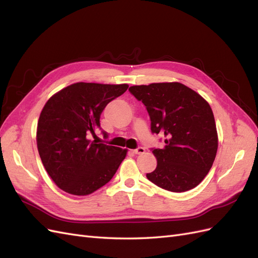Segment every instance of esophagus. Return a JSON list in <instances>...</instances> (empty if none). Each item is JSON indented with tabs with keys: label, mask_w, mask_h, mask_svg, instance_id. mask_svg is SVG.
I'll return each instance as SVG.
<instances>
[{
	"label": "esophagus",
	"mask_w": 258,
	"mask_h": 258,
	"mask_svg": "<svg viewBox=\"0 0 258 258\" xmlns=\"http://www.w3.org/2000/svg\"><path fill=\"white\" fill-rule=\"evenodd\" d=\"M134 153L137 154V155H141V154H144L145 153V148L144 147H138L137 150H134Z\"/></svg>",
	"instance_id": "esophagus-1"
}]
</instances>
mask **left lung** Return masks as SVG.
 <instances>
[{
    "instance_id": "8db88e82",
    "label": "left lung",
    "mask_w": 258,
    "mask_h": 258,
    "mask_svg": "<svg viewBox=\"0 0 258 258\" xmlns=\"http://www.w3.org/2000/svg\"><path fill=\"white\" fill-rule=\"evenodd\" d=\"M129 91L146 106L153 134L166 137L165 147L153 150L157 167L146 177L169 191L195 188L209 173L218 146L210 104L177 82L131 86Z\"/></svg>"
}]
</instances>
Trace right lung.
<instances>
[{
    "mask_svg": "<svg viewBox=\"0 0 258 258\" xmlns=\"http://www.w3.org/2000/svg\"><path fill=\"white\" fill-rule=\"evenodd\" d=\"M128 87L127 84L80 82L54 93L44 105L36 129L37 150L60 189L87 196L116 173L127 150L97 143L88 136L96 137L104 107Z\"/></svg>",
    "mask_w": 258,
    "mask_h": 258,
    "instance_id": "1",
    "label": "right lung"
}]
</instances>
